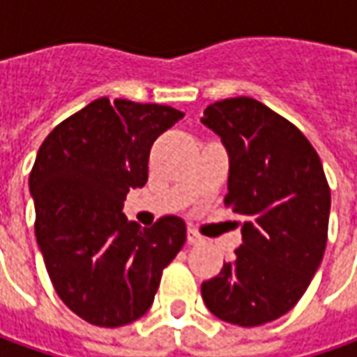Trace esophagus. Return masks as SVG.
<instances>
[{
	"mask_svg": "<svg viewBox=\"0 0 357 357\" xmlns=\"http://www.w3.org/2000/svg\"><path fill=\"white\" fill-rule=\"evenodd\" d=\"M204 241V238L195 231V229H188V243L190 245H197V243H202Z\"/></svg>",
	"mask_w": 357,
	"mask_h": 357,
	"instance_id": "esophagus-1",
	"label": "esophagus"
}]
</instances>
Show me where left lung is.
<instances>
[{
	"label": "left lung",
	"mask_w": 357,
	"mask_h": 357,
	"mask_svg": "<svg viewBox=\"0 0 357 357\" xmlns=\"http://www.w3.org/2000/svg\"><path fill=\"white\" fill-rule=\"evenodd\" d=\"M202 121L229 155L225 208L243 215V243L202 284L215 318L261 326L300 302L328 241L330 185L318 151L291 121L252 98L206 107Z\"/></svg>",
	"instance_id": "1"
}]
</instances>
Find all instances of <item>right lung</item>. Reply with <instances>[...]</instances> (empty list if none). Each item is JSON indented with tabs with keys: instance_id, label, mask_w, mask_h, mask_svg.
Instances as JSON below:
<instances>
[{
	"instance_id": "obj_1",
	"label": "right lung",
	"mask_w": 357,
	"mask_h": 357,
	"mask_svg": "<svg viewBox=\"0 0 357 357\" xmlns=\"http://www.w3.org/2000/svg\"><path fill=\"white\" fill-rule=\"evenodd\" d=\"M181 117L169 105L100 98L39 148L29 174L38 245L55 294L87 324L142 318L185 243L176 215L139 229L121 213L128 192L148 181L153 142Z\"/></svg>"
}]
</instances>
